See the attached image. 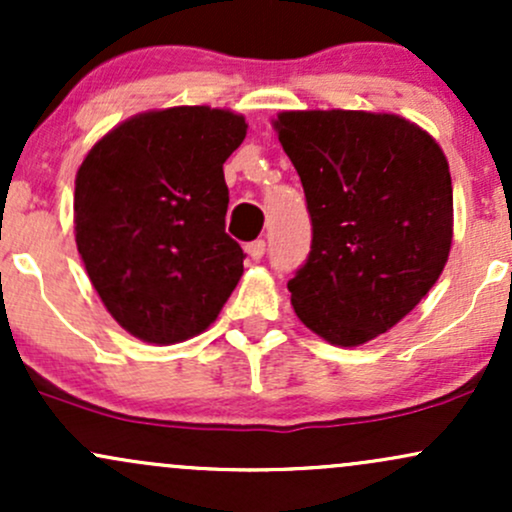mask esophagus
I'll return each instance as SVG.
<instances>
[{"instance_id": "obj_1", "label": "esophagus", "mask_w": 512, "mask_h": 512, "mask_svg": "<svg viewBox=\"0 0 512 512\" xmlns=\"http://www.w3.org/2000/svg\"><path fill=\"white\" fill-rule=\"evenodd\" d=\"M245 252H248L250 260H255V262L262 260L264 252H267V243H264L262 238H260V240H252V243L245 245Z\"/></svg>"}]
</instances>
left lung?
Segmentation results:
<instances>
[{
    "label": "left lung",
    "mask_w": 512,
    "mask_h": 512,
    "mask_svg": "<svg viewBox=\"0 0 512 512\" xmlns=\"http://www.w3.org/2000/svg\"><path fill=\"white\" fill-rule=\"evenodd\" d=\"M274 125L313 226L308 260L289 281L293 310L327 342H368L414 310L448 262V161L397 115L308 110Z\"/></svg>",
    "instance_id": "left-lung-1"
}]
</instances>
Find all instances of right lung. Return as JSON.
<instances>
[{
	"label": "right lung",
	"mask_w": 512,
	"mask_h": 512,
	"mask_svg": "<svg viewBox=\"0 0 512 512\" xmlns=\"http://www.w3.org/2000/svg\"><path fill=\"white\" fill-rule=\"evenodd\" d=\"M245 120L204 105L144 113L88 151L74 231L88 279L134 337L175 344L204 332L243 274L226 233L223 163Z\"/></svg>",
	"instance_id": "right-lung-1"
}]
</instances>
